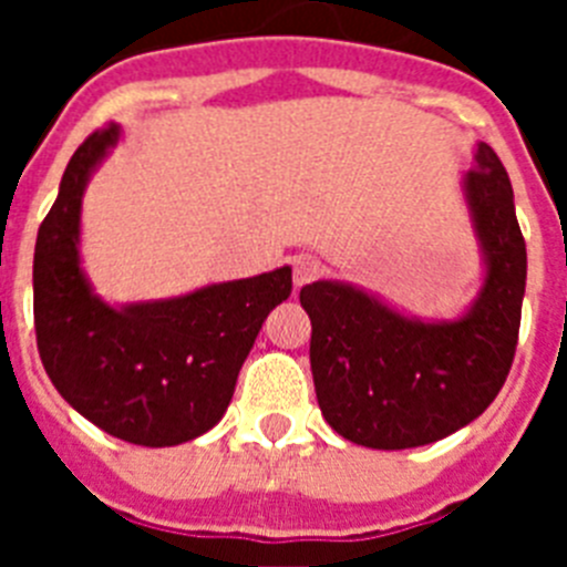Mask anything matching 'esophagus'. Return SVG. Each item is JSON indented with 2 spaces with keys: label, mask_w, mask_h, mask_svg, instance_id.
Instances as JSON below:
<instances>
[{
  "label": "esophagus",
  "mask_w": 567,
  "mask_h": 567,
  "mask_svg": "<svg viewBox=\"0 0 567 567\" xmlns=\"http://www.w3.org/2000/svg\"><path fill=\"white\" fill-rule=\"evenodd\" d=\"M292 269H295V287H307L309 280H315L320 275V260L312 258V255H298Z\"/></svg>",
  "instance_id": "esophagus-1"
}]
</instances>
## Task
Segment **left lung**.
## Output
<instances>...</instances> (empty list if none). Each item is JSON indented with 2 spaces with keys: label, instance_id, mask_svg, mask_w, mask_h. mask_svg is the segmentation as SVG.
Masks as SVG:
<instances>
[{
  "label": "left lung",
  "instance_id": "left-lung-1",
  "mask_svg": "<svg viewBox=\"0 0 567 567\" xmlns=\"http://www.w3.org/2000/svg\"><path fill=\"white\" fill-rule=\"evenodd\" d=\"M463 189L485 258V284L457 320L405 318L338 280L300 289L312 320L315 392L327 423L365 449H414L477 420L514 363L525 295V238L503 162L477 144Z\"/></svg>",
  "mask_w": 567,
  "mask_h": 567
}]
</instances>
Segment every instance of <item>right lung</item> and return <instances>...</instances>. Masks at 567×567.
Masks as SVG:
<instances>
[{
  "label": "right lung",
  "instance_id": "add662e5",
  "mask_svg": "<svg viewBox=\"0 0 567 567\" xmlns=\"http://www.w3.org/2000/svg\"><path fill=\"white\" fill-rule=\"evenodd\" d=\"M115 142L118 124L84 138L39 227L37 346L56 392L82 417L118 440L162 449L202 437L224 417L264 320L292 292V269L107 307L79 267V215L84 184Z\"/></svg>",
  "mask_w": 567,
  "mask_h": 567
}]
</instances>
